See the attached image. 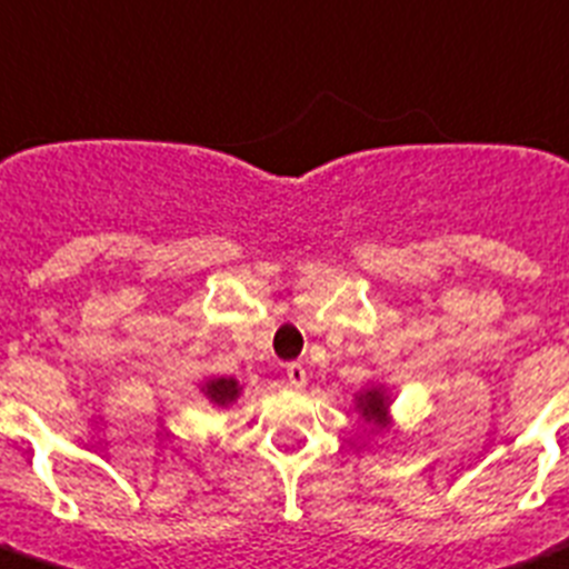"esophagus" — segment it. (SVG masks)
<instances>
[{
    "label": "esophagus",
    "mask_w": 569,
    "mask_h": 569,
    "mask_svg": "<svg viewBox=\"0 0 569 569\" xmlns=\"http://www.w3.org/2000/svg\"><path fill=\"white\" fill-rule=\"evenodd\" d=\"M286 376H289V385L297 387V390H300V387H306V368H302L300 362L286 365Z\"/></svg>",
    "instance_id": "34e87169"
}]
</instances>
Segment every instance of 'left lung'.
I'll use <instances>...</instances> for the list:
<instances>
[{
	"label": "left lung",
	"mask_w": 569,
	"mask_h": 569,
	"mask_svg": "<svg viewBox=\"0 0 569 569\" xmlns=\"http://www.w3.org/2000/svg\"><path fill=\"white\" fill-rule=\"evenodd\" d=\"M357 407L362 412V418L368 423H379L385 427L387 423V407H390V398H387L385 387H370V390L359 392Z\"/></svg>",
	"instance_id": "left-lung-1"
}]
</instances>
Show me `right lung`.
Segmentation results:
<instances>
[{"instance_id": "add662e5", "label": "right lung", "mask_w": 569, "mask_h": 569, "mask_svg": "<svg viewBox=\"0 0 569 569\" xmlns=\"http://www.w3.org/2000/svg\"><path fill=\"white\" fill-rule=\"evenodd\" d=\"M201 392H204L207 398H210L212 405H219V407H227L232 405L238 398V392H241V387H238L236 379H210L204 381V387H201Z\"/></svg>"}]
</instances>
